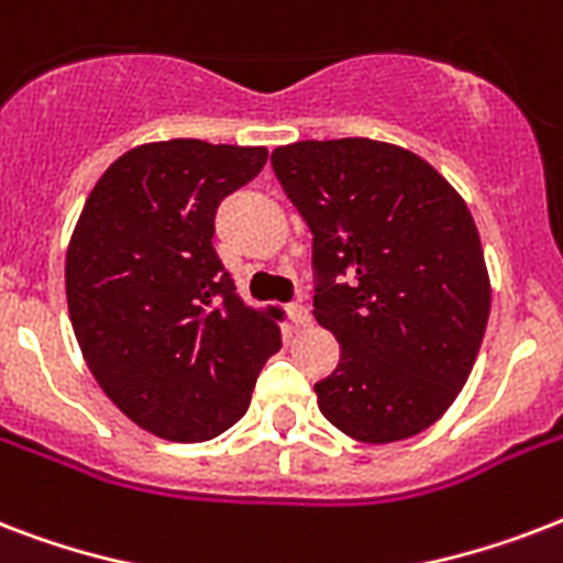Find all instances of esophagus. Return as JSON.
Segmentation results:
<instances>
[{
    "instance_id": "esophagus-1",
    "label": "esophagus",
    "mask_w": 563,
    "mask_h": 563,
    "mask_svg": "<svg viewBox=\"0 0 563 563\" xmlns=\"http://www.w3.org/2000/svg\"><path fill=\"white\" fill-rule=\"evenodd\" d=\"M289 318L295 330H303V327H309V321H312V316H309V309L303 307V303H289Z\"/></svg>"
}]
</instances>
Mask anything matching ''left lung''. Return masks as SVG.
I'll list each match as a JSON object with an SVG mask.
<instances>
[{
  "mask_svg": "<svg viewBox=\"0 0 563 563\" xmlns=\"http://www.w3.org/2000/svg\"><path fill=\"white\" fill-rule=\"evenodd\" d=\"M272 166L312 230L318 324L342 344L318 409L365 444L418 435L453 406L488 324L471 210L418 154L365 136L280 145Z\"/></svg>",
  "mask_w": 563,
  "mask_h": 563,
  "instance_id": "8db88e82",
  "label": "left lung"
}]
</instances>
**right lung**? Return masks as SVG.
I'll list each match as a JSON object with an SVG mask.
<instances>
[{
  "label": "right lung",
  "mask_w": 563,
  "mask_h": 563,
  "mask_svg": "<svg viewBox=\"0 0 563 563\" xmlns=\"http://www.w3.org/2000/svg\"><path fill=\"white\" fill-rule=\"evenodd\" d=\"M260 145L148 143L92 187L66 251V303L92 376L136 427L210 441L247 411L280 330L245 307L212 233L230 192L263 172Z\"/></svg>",
  "instance_id": "right-lung-1"
}]
</instances>
